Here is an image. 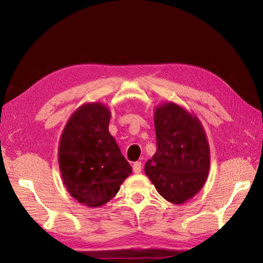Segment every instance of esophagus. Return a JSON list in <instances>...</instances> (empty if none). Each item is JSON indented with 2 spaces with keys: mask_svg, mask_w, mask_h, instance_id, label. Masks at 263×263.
Returning <instances> with one entry per match:
<instances>
[{
  "mask_svg": "<svg viewBox=\"0 0 263 263\" xmlns=\"http://www.w3.org/2000/svg\"><path fill=\"white\" fill-rule=\"evenodd\" d=\"M133 172H135L136 174H139V173L141 172V162L133 163Z\"/></svg>",
  "mask_w": 263,
  "mask_h": 263,
  "instance_id": "1",
  "label": "esophagus"
}]
</instances>
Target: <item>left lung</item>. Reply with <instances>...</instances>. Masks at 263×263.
I'll return each instance as SVG.
<instances>
[{"label": "left lung", "mask_w": 263, "mask_h": 263, "mask_svg": "<svg viewBox=\"0 0 263 263\" xmlns=\"http://www.w3.org/2000/svg\"><path fill=\"white\" fill-rule=\"evenodd\" d=\"M157 152L145 173L158 193L173 204H183L205 184L210 146L203 124L193 111L174 102L154 109Z\"/></svg>", "instance_id": "1"}]
</instances>
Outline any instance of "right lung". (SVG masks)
<instances>
[{"mask_svg": "<svg viewBox=\"0 0 263 263\" xmlns=\"http://www.w3.org/2000/svg\"><path fill=\"white\" fill-rule=\"evenodd\" d=\"M111 111L88 102L74 111L61 133L58 162L68 193L79 203L100 208L112 199L132 168L109 132Z\"/></svg>", "mask_w": 263, "mask_h": 263, "instance_id": "obj_1", "label": "right lung"}]
</instances>
